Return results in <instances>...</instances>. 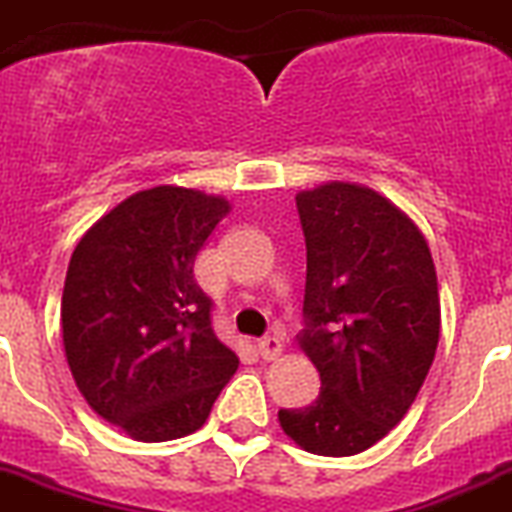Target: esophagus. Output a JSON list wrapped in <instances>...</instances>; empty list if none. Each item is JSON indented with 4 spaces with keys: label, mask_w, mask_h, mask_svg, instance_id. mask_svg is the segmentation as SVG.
I'll return each mask as SVG.
<instances>
[{
    "label": "esophagus",
    "mask_w": 512,
    "mask_h": 512,
    "mask_svg": "<svg viewBox=\"0 0 512 512\" xmlns=\"http://www.w3.org/2000/svg\"><path fill=\"white\" fill-rule=\"evenodd\" d=\"M257 353H260L262 361H275V358L283 353L281 337H275V335L262 337V340L257 342Z\"/></svg>",
    "instance_id": "esophagus-1"
}]
</instances>
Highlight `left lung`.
Segmentation results:
<instances>
[{"label":"left lung","mask_w":512,"mask_h":512,"mask_svg":"<svg viewBox=\"0 0 512 512\" xmlns=\"http://www.w3.org/2000/svg\"><path fill=\"white\" fill-rule=\"evenodd\" d=\"M296 208L306 239L299 345L322 389L278 420L304 451L355 456L407 415L433 366L435 265L420 229L376 190L330 182L296 195Z\"/></svg>","instance_id":"8db88e82"}]
</instances>
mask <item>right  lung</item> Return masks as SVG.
<instances>
[{
  "mask_svg": "<svg viewBox=\"0 0 512 512\" xmlns=\"http://www.w3.org/2000/svg\"><path fill=\"white\" fill-rule=\"evenodd\" d=\"M226 213L219 195L159 185L102 216L71 255L61 299L71 376L136 441L195 433L239 366L193 273Z\"/></svg>",
  "mask_w": 512,
  "mask_h": 512,
  "instance_id": "obj_1",
  "label": "right lung"
}]
</instances>
